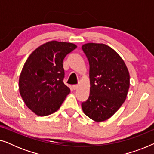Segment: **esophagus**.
Here are the masks:
<instances>
[{
	"instance_id": "34e87169",
	"label": "esophagus",
	"mask_w": 154,
	"mask_h": 154,
	"mask_svg": "<svg viewBox=\"0 0 154 154\" xmlns=\"http://www.w3.org/2000/svg\"><path fill=\"white\" fill-rule=\"evenodd\" d=\"M72 88H73V90H76L77 89V88H78V85H72Z\"/></svg>"
}]
</instances>
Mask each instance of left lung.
<instances>
[{
    "label": "left lung",
    "instance_id": "8db88e82",
    "mask_svg": "<svg viewBox=\"0 0 154 154\" xmlns=\"http://www.w3.org/2000/svg\"><path fill=\"white\" fill-rule=\"evenodd\" d=\"M90 65V95L81 106L94 121L112 116L125 102L130 87L128 68L119 54L105 44L82 46Z\"/></svg>",
    "mask_w": 154,
    "mask_h": 154
}]
</instances>
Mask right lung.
Instances as JSON below:
<instances>
[{"label":"right lung","instance_id":"1","mask_svg":"<svg viewBox=\"0 0 154 154\" xmlns=\"http://www.w3.org/2000/svg\"><path fill=\"white\" fill-rule=\"evenodd\" d=\"M77 46L52 41L36 48L25 62L19 86L27 107L45 116L60 109L70 89L63 82V60Z\"/></svg>","mask_w":154,"mask_h":154}]
</instances>
